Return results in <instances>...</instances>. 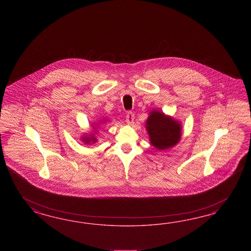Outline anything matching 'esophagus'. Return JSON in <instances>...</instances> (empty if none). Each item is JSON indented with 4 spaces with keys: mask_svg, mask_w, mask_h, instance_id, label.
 <instances>
[{
    "mask_svg": "<svg viewBox=\"0 0 251 251\" xmlns=\"http://www.w3.org/2000/svg\"><path fill=\"white\" fill-rule=\"evenodd\" d=\"M134 122V114L132 112H128L126 115V122L129 125H132Z\"/></svg>",
    "mask_w": 251,
    "mask_h": 251,
    "instance_id": "1",
    "label": "esophagus"
}]
</instances>
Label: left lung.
<instances>
[{"instance_id": "1", "label": "left lung", "mask_w": 251, "mask_h": 251, "mask_svg": "<svg viewBox=\"0 0 251 251\" xmlns=\"http://www.w3.org/2000/svg\"><path fill=\"white\" fill-rule=\"evenodd\" d=\"M150 144L157 150L165 151L177 145L182 136V125L173 117L153 109L145 122Z\"/></svg>"}]
</instances>
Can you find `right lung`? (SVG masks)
Wrapping results in <instances>:
<instances>
[{
    "label": "right lung",
    "instance_id": "obj_1",
    "mask_svg": "<svg viewBox=\"0 0 251 251\" xmlns=\"http://www.w3.org/2000/svg\"><path fill=\"white\" fill-rule=\"evenodd\" d=\"M107 119L106 118H103L102 120H99V122H94V123H92V130L90 131H88V132H86V133H84L83 135H81V141L85 144V145H94V144H96L97 142H98V139H97V135H98V129L99 128V125L101 124V123H106L107 121H106Z\"/></svg>",
    "mask_w": 251,
    "mask_h": 251
}]
</instances>
